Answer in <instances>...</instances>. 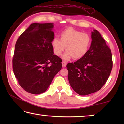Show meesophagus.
<instances>
[{
  "mask_svg": "<svg viewBox=\"0 0 124 124\" xmlns=\"http://www.w3.org/2000/svg\"><path fill=\"white\" fill-rule=\"evenodd\" d=\"M62 67L65 68V67H66V65H67V62H65V61H62Z\"/></svg>",
  "mask_w": 124,
  "mask_h": 124,
  "instance_id": "34e87169",
  "label": "esophagus"
}]
</instances>
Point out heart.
Masks as SVG:
<instances>
[{"mask_svg":"<svg viewBox=\"0 0 124 124\" xmlns=\"http://www.w3.org/2000/svg\"><path fill=\"white\" fill-rule=\"evenodd\" d=\"M92 38L87 33H84L73 28H68L60 34V39L55 37L52 41L54 53L56 56L61 55L66 49L62 58L69 60L73 57L75 60L81 59L86 55L90 48Z\"/></svg>","mask_w":124,"mask_h":124,"instance_id":"b5f03b06","label":"heart"}]
</instances>
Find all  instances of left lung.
Listing matches in <instances>:
<instances>
[{
    "mask_svg": "<svg viewBox=\"0 0 124 124\" xmlns=\"http://www.w3.org/2000/svg\"><path fill=\"white\" fill-rule=\"evenodd\" d=\"M92 44L87 53L67 65L70 86L80 95L99 91L108 79L112 68L111 49L99 31L92 32Z\"/></svg>",
    "mask_w": 124,
    "mask_h": 124,
    "instance_id": "1",
    "label": "left lung"
}]
</instances>
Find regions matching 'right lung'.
<instances>
[{
    "label": "right lung",
    "instance_id": "1",
    "mask_svg": "<svg viewBox=\"0 0 124 124\" xmlns=\"http://www.w3.org/2000/svg\"><path fill=\"white\" fill-rule=\"evenodd\" d=\"M53 23H32L16 43L13 70L21 87L28 93L39 94L48 88L62 68V60L54 55Z\"/></svg>",
    "mask_w": 124,
    "mask_h": 124
}]
</instances>
